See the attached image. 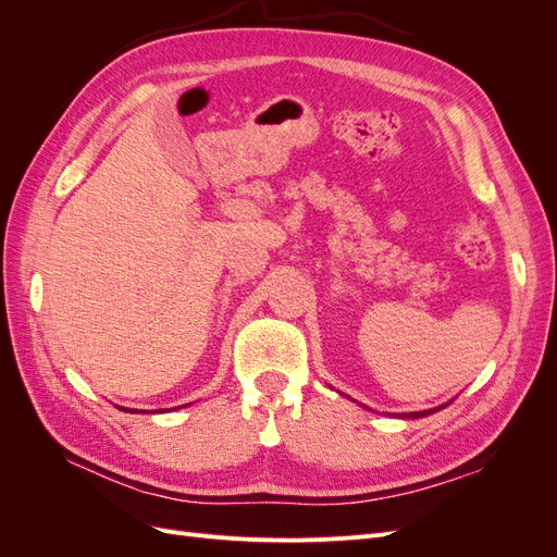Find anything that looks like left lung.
Here are the masks:
<instances>
[{
	"label": "left lung",
	"mask_w": 557,
	"mask_h": 557,
	"mask_svg": "<svg viewBox=\"0 0 557 557\" xmlns=\"http://www.w3.org/2000/svg\"><path fill=\"white\" fill-rule=\"evenodd\" d=\"M453 401V399H450ZM450 401H446V404H442V407H436V409H428V411H411V413H397L399 418H425V416H430V413H436V411H442V409H446Z\"/></svg>",
	"instance_id": "obj_1"
}]
</instances>
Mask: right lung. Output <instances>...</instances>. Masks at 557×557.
Wrapping results in <instances>:
<instances>
[{"mask_svg":"<svg viewBox=\"0 0 557 557\" xmlns=\"http://www.w3.org/2000/svg\"><path fill=\"white\" fill-rule=\"evenodd\" d=\"M123 411H127V409H123Z\"/></svg>","mask_w":557,"mask_h":557,"instance_id":"1","label":"right lung"}]
</instances>
